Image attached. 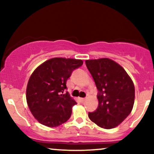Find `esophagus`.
<instances>
[{
    "mask_svg": "<svg viewBox=\"0 0 154 154\" xmlns=\"http://www.w3.org/2000/svg\"><path fill=\"white\" fill-rule=\"evenodd\" d=\"M80 100H81V102L83 103L86 100V99L85 98H80Z\"/></svg>",
    "mask_w": 154,
    "mask_h": 154,
    "instance_id": "34e87169",
    "label": "esophagus"
}]
</instances>
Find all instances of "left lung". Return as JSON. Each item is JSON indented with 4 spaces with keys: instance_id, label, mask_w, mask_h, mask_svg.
<instances>
[{
    "instance_id": "obj_1",
    "label": "left lung",
    "mask_w": 154,
    "mask_h": 154,
    "mask_svg": "<svg viewBox=\"0 0 154 154\" xmlns=\"http://www.w3.org/2000/svg\"><path fill=\"white\" fill-rule=\"evenodd\" d=\"M85 64L99 90L97 109L88 116L104 129L117 127L133 108V82L125 69L111 59L88 60Z\"/></svg>"
}]
</instances>
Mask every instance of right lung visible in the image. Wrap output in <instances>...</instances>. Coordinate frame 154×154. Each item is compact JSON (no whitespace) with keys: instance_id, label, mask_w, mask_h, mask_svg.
Instances as JSON below:
<instances>
[{"instance_id":"1","label":"right lung","mask_w":154,"mask_h":154,"mask_svg":"<svg viewBox=\"0 0 154 154\" xmlns=\"http://www.w3.org/2000/svg\"><path fill=\"white\" fill-rule=\"evenodd\" d=\"M83 63L76 59L52 58L31 75L26 87V102L33 117L42 125L57 127L71 117L76 102L64 91L72 71Z\"/></svg>"}]
</instances>
